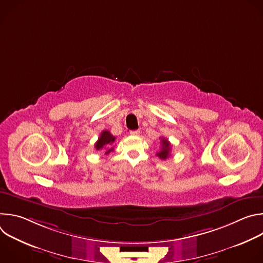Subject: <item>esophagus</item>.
Masks as SVG:
<instances>
[{
  "instance_id": "obj_1",
  "label": "esophagus",
  "mask_w": 263,
  "mask_h": 263,
  "mask_svg": "<svg viewBox=\"0 0 263 263\" xmlns=\"http://www.w3.org/2000/svg\"><path fill=\"white\" fill-rule=\"evenodd\" d=\"M139 131L138 130H133V131H130V134L131 135H133V136H137V135H139Z\"/></svg>"
}]
</instances>
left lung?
<instances>
[{
  "mask_svg": "<svg viewBox=\"0 0 263 263\" xmlns=\"http://www.w3.org/2000/svg\"><path fill=\"white\" fill-rule=\"evenodd\" d=\"M171 153V142L166 138H161V148L160 151L156 154L160 159L165 160Z\"/></svg>",
  "mask_w": 263,
  "mask_h": 263,
  "instance_id": "1",
  "label": "left lung"
}]
</instances>
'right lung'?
Wrapping results in <instances>:
<instances>
[{"label": "right lung", "mask_w": 263, "mask_h": 263, "mask_svg": "<svg viewBox=\"0 0 263 263\" xmlns=\"http://www.w3.org/2000/svg\"><path fill=\"white\" fill-rule=\"evenodd\" d=\"M115 141H116V137L112 135L109 131L104 130L101 133L98 141L96 142L95 147H96L97 151H98V149L104 148L105 149V154H109L111 151H114V147H111V145H112V143H114Z\"/></svg>", "instance_id": "right-lung-1"}]
</instances>
